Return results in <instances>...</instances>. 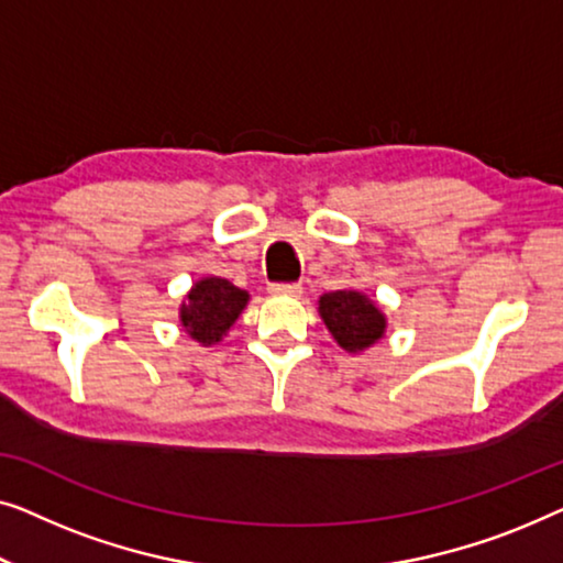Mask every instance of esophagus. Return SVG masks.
I'll return each mask as SVG.
<instances>
[{
	"label": "esophagus",
	"instance_id": "esophagus-1",
	"mask_svg": "<svg viewBox=\"0 0 563 563\" xmlns=\"http://www.w3.org/2000/svg\"><path fill=\"white\" fill-rule=\"evenodd\" d=\"M271 292H275V296H300V292H303V285L300 283H273Z\"/></svg>",
	"mask_w": 563,
	"mask_h": 563
}]
</instances>
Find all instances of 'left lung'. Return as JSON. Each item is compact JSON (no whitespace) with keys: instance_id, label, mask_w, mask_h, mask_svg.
I'll return each instance as SVG.
<instances>
[{"instance_id":"8db88e82","label":"left lung","mask_w":563,"mask_h":563,"mask_svg":"<svg viewBox=\"0 0 563 563\" xmlns=\"http://www.w3.org/2000/svg\"><path fill=\"white\" fill-rule=\"evenodd\" d=\"M321 319L346 352H362L375 344L385 331V316L369 298L354 290L327 292L319 300Z\"/></svg>"}]
</instances>
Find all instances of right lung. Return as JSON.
Wrapping results in <instances>:
<instances>
[{
  "label": "right lung",
  "instance_id": "1",
  "mask_svg": "<svg viewBox=\"0 0 563 563\" xmlns=\"http://www.w3.org/2000/svg\"><path fill=\"white\" fill-rule=\"evenodd\" d=\"M247 298V290L224 278H203L194 285L186 303L180 306V321L196 342L209 346L221 342L229 327L240 319Z\"/></svg>",
  "mask_w": 563,
  "mask_h": 563
}]
</instances>
